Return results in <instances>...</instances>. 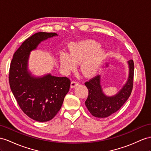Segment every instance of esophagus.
<instances>
[{
	"instance_id": "esophagus-1",
	"label": "esophagus",
	"mask_w": 151,
	"mask_h": 151,
	"mask_svg": "<svg viewBox=\"0 0 151 151\" xmlns=\"http://www.w3.org/2000/svg\"><path fill=\"white\" fill-rule=\"evenodd\" d=\"M78 84H79V83L78 82H76V81H73V82L71 83V88H74L76 86H78Z\"/></svg>"
}]
</instances>
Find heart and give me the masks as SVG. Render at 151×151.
Instances as JSON below:
<instances>
[{
	"label": "heart",
	"instance_id": "1",
	"mask_svg": "<svg viewBox=\"0 0 151 151\" xmlns=\"http://www.w3.org/2000/svg\"><path fill=\"white\" fill-rule=\"evenodd\" d=\"M106 55V50L95 41L77 42L71 46L70 53H60V66L64 71H70L75 70L77 64L83 63L82 73L87 76H92L98 72Z\"/></svg>",
	"mask_w": 151,
	"mask_h": 151
}]
</instances>
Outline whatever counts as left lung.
Instances as JSON below:
<instances>
[{
    "label": "left lung",
    "instance_id": "8db88e82",
    "mask_svg": "<svg viewBox=\"0 0 151 151\" xmlns=\"http://www.w3.org/2000/svg\"><path fill=\"white\" fill-rule=\"evenodd\" d=\"M129 76L124 86L117 94L112 96H106L101 86V76H96L85 83L88 91L87 99L85 102L90 113L96 117L105 118L118 111L131 95L133 86L134 63L129 60Z\"/></svg>",
    "mask_w": 151,
    "mask_h": 151
}]
</instances>
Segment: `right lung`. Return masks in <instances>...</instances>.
Wrapping results in <instances>:
<instances>
[{
  "instance_id": "right-lung-1",
  "label": "right lung",
  "mask_w": 151,
  "mask_h": 151,
  "mask_svg": "<svg viewBox=\"0 0 151 151\" xmlns=\"http://www.w3.org/2000/svg\"><path fill=\"white\" fill-rule=\"evenodd\" d=\"M55 36L53 32L34 34L15 52L10 65L9 82L15 99L28 117L39 122L48 121L55 117L70 87L71 81L67 77L51 74L36 77L28 70L30 52L41 41Z\"/></svg>"
}]
</instances>
